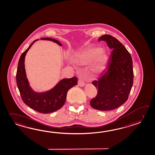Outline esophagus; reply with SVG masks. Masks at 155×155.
<instances>
[{"label": "esophagus", "instance_id": "esophagus-1", "mask_svg": "<svg viewBox=\"0 0 155 155\" xmlns=\"http://www.w3.org/2000/svg\"><path fill=\"white\" fill-rule=\"evenodd\" d=\"M78 85H79V86H80V87H83V86L85 85V83L83 81L82 79H79V80H78Z\"/></svg>", "mask_w": 155, "mask_h": 155}]
</instances>
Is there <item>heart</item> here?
<instances>
[{
	"instance_id": "heart-1",
	"label": "heart",
	"mask_w": 155,
	"mask_h": 155,
	"mask_svg": "<svg viewBox=\"0 0 155 155\" xmlns=\"http://www.w3.org/2000/svg\"><path fill=\"white\" fill-rule=\"evenodd\" d=\"M107 59V54L100 48H90L78 56V60L82 64H88L93 62V68L96 72L103 69Z\"/></svg>"
}]
</instances>
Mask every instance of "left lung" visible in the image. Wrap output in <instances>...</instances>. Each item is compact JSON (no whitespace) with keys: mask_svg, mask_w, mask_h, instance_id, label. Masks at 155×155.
I'll return each mask as SVG.
<instances>
[{"mask_svg":"<svg viewBox=\"0 0 155 155\" xmlns=\"http://www.w3.org/2000/svg\"><path fill=\"white\" fill-rule=\"evenodd\" d=\"M101 41H106L112 52L106 71L92 82L98 93L90 104L97 110H112L128 100L133 86V63L130 53L116 38L103 35L98 39Z\"/></svg>","mask_w":155,"mask_h":155,"instance_id":"obj_1","label":"left lung"}]
</instances>
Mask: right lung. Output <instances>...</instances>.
Listing matches in <instances>:
<instances>
[{
    "instance_id": "add662e5",
    "label": "right lung",
    "mask_w": 155,
    "mask_h": 155,
    "mask_svg": "<svg viewBox=\"0 0 155 155\" xmlns=\"http://www.w3.org/2000/svg\"><path fill=\"white\" fill-rule=\"evenodd\" d=\"M41 39L51 41L62 46V44L55 39L42 38ZM37 41H33L21 55L16 74L17 84L21 99L26 105L38 112L48 114L58 110L64 105L68 91L77 84V78L74 77L62 79L51 90L45 92L38 93L32 90L26 76L24 60L28 51Z\"/></svg>"
}]
</instances>
